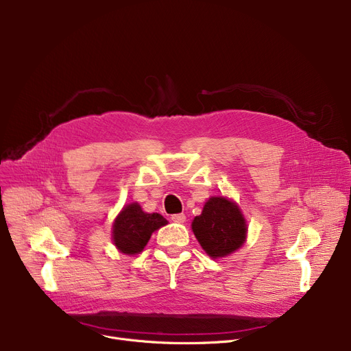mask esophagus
<instances>
[{"instance_id": "obj_1", "label": "esophagus", "mask_w": 351, "mask_h": 351, "mask_svg": "<svg viewBox=\"0 0 351 351\" xmlns=\"http://www.w3.org/2000/svg\"><path fill=\"white\" fill-rule=\"evenodd\" d=\"M175 223H183L186 220V216L183 215V213H176V215H172V217H171Z\"/></svg>"}]
</instances>
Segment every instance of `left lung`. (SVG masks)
I'll list each match as a JSON object with an SVG mask.
<instances>
[{
  "label": "left lung",
  "instance_id": "8db88e82",
  "mask_svg": "<svg viewBox=\"0 0 351 351\" xmlns=\"http://www.w3.org/2000/svg\"><path fill=\"white\" fill-rule=\"evenodd\" d=\"M193 233L210 257H223L245 243L246 222L239 208L229 199L210 197L192 222Z\"/></svg>",
  "mask_w": 351,
  "mask_h": 351
}]
</instances>
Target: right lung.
<instances>
[{
  "mask_svg": "<svg viewBox=\"0 0 351 351\" xmlns=\"http://www.w3.org/2000/svg\"><path fill=\"white\" fill-rule=\"evenodd\" d=\"M166 223V219L159 213H145L138 204H131L123 208L115 219L112 228L114 243L125 254L139 253L151 234Z\"/></svg>",
  "mask_w": 351,
  "mask_h": 351,
  "instance_id": "obj_1",
  "label": "right lung"
}]
</instances>
